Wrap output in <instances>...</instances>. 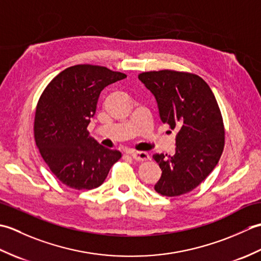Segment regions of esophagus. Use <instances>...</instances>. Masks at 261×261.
Listing matches in <instances>:
<instances>
[{"instance_id":"obj_1","label":"esophagus","mask_w":261,"mask_h":261,"mask_svg":"<svg viewBox=\"0 0 261 261\" xmlns=\"http://www.w3.org/2000/svg\"><path fill=\"white\" fill-rule=\"evenodd\" d=\"M131 157L134 158L136 162H146L149 159V154L145 151H135L131 153Z\"/></svg>"}]
</instances>
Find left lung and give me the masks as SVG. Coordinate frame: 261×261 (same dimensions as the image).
Returning a JSON list of instances; mask_svg holds the SVG:
<instances>
[{
	"instance_id": "1",
	"label": "left lung",
	"mask_w": 261,
	"mask_h": 261,
	"mask_svg": "<svg viewBox=\"0 0 261 261\" xmlns=\"http://www.w3.org/2000/svg\"><path fill=\"white\" fill-rule=\"evenodd\" d=\"M139 80L156 98L163 123L178 130L174 156H152L163 171L154 191L170 197L186 194L212 173L222 154L224 126L218 102L197 75L165 69L142 73Z\"/></svg>"
}]
</instances>
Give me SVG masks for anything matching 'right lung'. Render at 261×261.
<instances>
[{"label": "right lung", "mask_w": 261, "mask_h": 261, "mask_svg": "<svg viewBox=\"0 0 261 261\" xmlns=\"http://www.w3.org/2000/svg\"><path fill=\"white\" fill-rule=\"evenodd\" d=\"M126 75L107 67L76 65L66 68L41 94L35 116V140L57 178L75 190L103 184L121 158L90 136L87 126L95 115L99 94Z\"/></svg>", "instance_id": "obj_1"}]
</instances>
